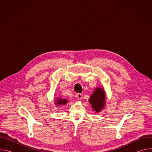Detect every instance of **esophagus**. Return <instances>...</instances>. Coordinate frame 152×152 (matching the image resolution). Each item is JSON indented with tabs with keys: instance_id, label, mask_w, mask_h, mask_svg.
I'll list each match as a JSON object with an SVG mask.
<instances>
[{
	"instance_id": "1",
	"label": "esophagus",
	"mask_w": 152,
	"mask_h": 152,
	"mask_svg": "<svg viewBox=\"0 0 152 152\" xmlns=\"http://www.w3.org/2000/svg\"><path fill=\"white\" fill-rule=\"evenodd\" d=\"M76 97L77 98L78 100H81L82 99V94L80 93H77L76 94Z\"/></svg>"
}]
</instances>
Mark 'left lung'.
Wrapping results in <instances>:
<instances>
[{"mask_svg": "<svg viewBox=\"0 0 152 152\" xmlns=\"http://www.w3.org/2000/svg\"><path fill=\"white\" fill-rule=\"evenodd\" d=\"M105 99L106 95L103 88L96 87L89 99V102L91 104L93 110L96 113H99L103 110L106 103Z\"/></svg>", "mask_w": 152, "mask_h": 152, "instance_id": "8db88e82", "label": "left lung"}]
</instances>
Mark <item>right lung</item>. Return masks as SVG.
<instances>
[{"label":"right lung","mask_w":152,"mask_h":152,"mask_svg":"<svg viewBox=\"0 0 152 152\" xmlns=\"http://www.w3.org/2000/svg\"><path fill=\"white\" fill-rule=\"evenodd\" d=\"M55 104L56 105V106H59L60 105H62V104H66L67 102H68V100L67 99H61V98H58L56 99V100L55 101Z\"/></svg>","instance_id":"1"}]
</instances>
